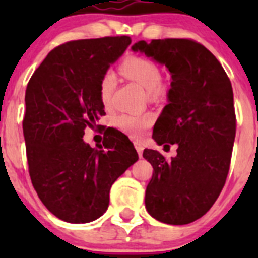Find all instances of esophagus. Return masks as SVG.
<instances>
[{
	"label": "esophagus",
	"instance_id": "34e87169",
	"mask_svg": "<svg viewBox=\"0 0 258 258\" xmlns=\"http://www.w3.org/2000/svg\"><path fill=\"white\" fill-rule=\"evenodd\" d=\"M134 147H136L137 152H138V155H140V157H142V154H143V145L141 142H134Z\"/></svg>",
	"mask_w": 258,
	"mask_h": 258
}]
</instances>
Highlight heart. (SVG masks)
<instances>
[{
	"mask_svg": "<svg viewBox=\"0 0 258 258\" xmlns=\"http://www.w3.org/2000/svg\"><path fill=\"white\" fill-rule=\"evenodd\" d=\"M120 72L126 79L142 86L146 92H149V95L151 98H156L163 94L164 88L160 84L161 71L159 66L151 59L140 55L127 56L120 66ZM116 84H117V80L112 71H106L102 75L99 86H98V93H99L101 102L106 107L111 104ZM115 124L122 133L138 140L145 136L146 132L152 126L154 117L150 113H145V115L122 113L116 117Z\"/></svg>",
	"mask_w": 258,
	"mask_h": 258,
	"instance_id": "obj_1",
	"label": "heart"
}]
</instances>
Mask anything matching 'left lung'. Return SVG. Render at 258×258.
I'll list each match as a JSON object with an SVG mask.
<instances>
[{
	"instance_id": "8db88e82",
	"label": "left lung",
	"mask_w": 258,
	"mask_h": 258,
	"mask_svg": "<svg viewBox=\"0 0 258 258\" xmlns=\"http://www.w3.org/2000/svg\"><path fill=\"white\" fill-rule=\"evenodd\" d=\"M132 50L165 64L172 75L169 103L152 138L159 146H178L170 159L156 150L143 151L154 168L146 209L164 223L194 222L217 200L230 169L236 132L231 83L217 58L190 38L140 41Z\"/></svg>"
}]
</instances>
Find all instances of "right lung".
I'll use <instances>...</instances> for the list:
<instances>
[{
    "label": "right lung",
    "mask_w": 258,
    "mask_h": 258,
    "mask_svg": "<svg viewBox=\"0 0 258 258\" xmlns=\"http://www.w3.org/2000/svg\"><path fill=\"white\" fill-rule=\"evenodd\" d=\"M131 42L108 36L59 45L27 85L23 134L31 181L44 206L66 222L101 217L112 183L138 160L121 132L103 136L99 150L83 140L86 127L101 126L97 121L106 115L98 93L102 75Z\"/></svg>",
    "instance_id": "right-lung-1"
}]
</instances>
